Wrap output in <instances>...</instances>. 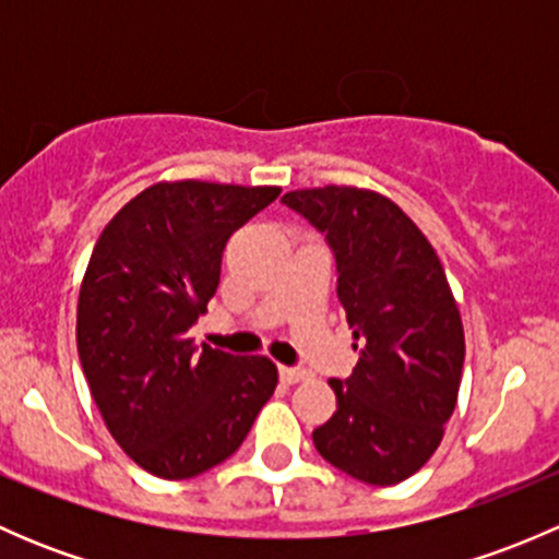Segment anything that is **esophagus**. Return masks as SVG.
<instances>
[{"instance_id": "esophagus-1", "label": "esophagus", "mask_w": 559, "mask_h": 559, "mask_svg": "<svg viewBox=\"0 0 559 559\" xmlns=\"http://www.w3.org/2000/svg\"><path fill=\"white\" fill-rule=\"evenodd\" d=\"M278 376H281V381H284V384H300L302 379H306V370H300V368H286V365H278Z\"/></svg>"}]
</instances>
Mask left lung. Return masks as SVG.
<instances>
[{
  "mask_svg": "<svg viewBox=\"0 0 559 559\" xmlns=\"http://www.w3.org/2000/svg\"><path fill=\"white\" fill-rule=\"evenodd\" d=\"M326 238L357 368L332 379L337 411L313 430L330 465L376 487L414 476L443 438L465 335L447 273L421 229L386 197L354 186L284 194Z\"/></svg>",
  "mask_w": 559,
  "mask_h": 559,
  "instance_id": "1",
  "label": "left lung"
}]
</instances>
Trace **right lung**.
<instances>
[{
	"label": "right lung",
	"instance_id": "obj_1",
	"mask_svg": "<svg viewBox=\"0 0 559 559\" xmlns=\"http://www.w3.org/2000/svg\"><path fill=\"white\" fill-rule=\"evenodd\" d=\"M278 186L154 183L112 216L78 300V354L107 430L143 471L200 476L240 449L278 384L267 357L194 346L229 235Z\"/></svg>",
	"mask_w": 559,
	"mask_h": 559
}]
</instances>
